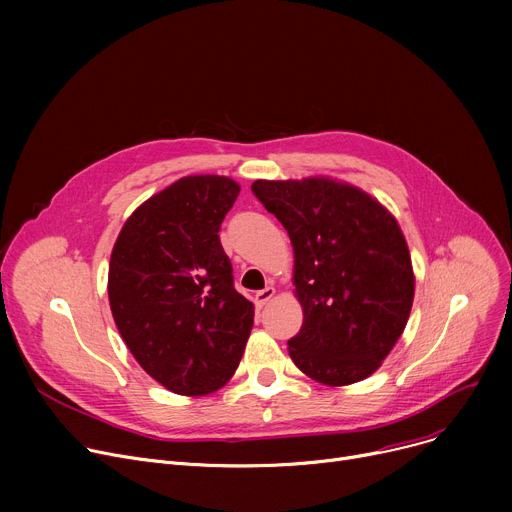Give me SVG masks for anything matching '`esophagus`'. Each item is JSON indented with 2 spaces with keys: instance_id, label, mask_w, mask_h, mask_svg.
Listing matches in <instances>:
<instances>
[{
  "instance_id": "34e87169",
  "label": "esophagus",
  "mask_w": 512,
  "mask_h": 512,
  "mask_svg": "<svg viewBox=\"0 0 512 512\" xmlns=\"http://www.w3.org/2000/svg\"><path fill=\"white\" fill-rule=\"evenodd\" d=\"M274 294H276V288H274V286H265L263 290L255 292V305H257V307H263V305H267V303L272 301Z\"/></svg>"
}]
</instances>
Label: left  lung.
<instances>
[{
    "instance_id": "8db88e82",
    "label": "left lung",
    "mask_w": 512,
    "mask_h": 512,
    "mask_svg": "<svg viewBox=\"0 0 512 512\" xmlns=\"http://www.w3.org/2000/svg\"><path fill=\"white\" fill-rule=\"evenodd\" d=\"M253 195L286 228L303 326L288 353L326 386L378 369L407 326L415 276L394 215L330 178L255 180Z\"/></svg>"
}]
</instances>
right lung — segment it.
<instances>
[{
  "label": "right lung",
  "instance_id": "1",
  "mask_svg": "<svg viewBox=\"0 0 512 512\" xmlns=\"http://www.w3.org/2000/svg\"><path fill=\"white\" fill-rule=\"evenodd\" d=\"M240 186L184 176L126 220L110 259L107 294L132 357L184 396L222 388L253 328V303L234 288L220 226Z\"/></svg>",
  "mask_w": 512,
  "mask_h": 512
}]
</instances>
